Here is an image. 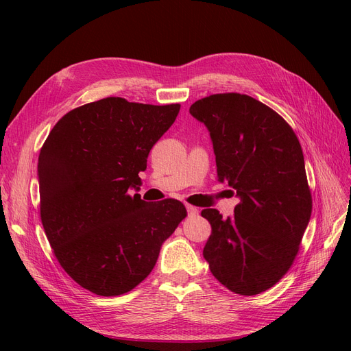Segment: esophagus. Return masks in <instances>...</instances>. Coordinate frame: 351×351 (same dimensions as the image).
I'll return each mask as SVG.
<instances>
[{"label": "esophagus", "instance_id": "obj_1", "mask_svg": "<svg viewBox=\"0 0 351 351\" xmlns=\"http://www.w3.org/2000/svg\"><path fill=\"white\" fill-rule=\"evenodd\" d=\"M186 210H188V215L189 216H196L199 213V209L192 206V205H186Z\"/></svg>", "mask_w": 351, "mask_h": 351}]
</instances>
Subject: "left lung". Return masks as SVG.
Returning a JSON list of instances; mask_svg holds the SVG:
<instances>
[{
    "instance_id": "left-lung-1",
    "label": "left lung",
    "mask_w": 351,
    "mask_h": 351,
    "mask_svg": "<svg viewBox=\"0 0 351 351\" xmlns=\"http://www.w3.org/2000/svg\"><path fill=\"white\" fill-rule=\"evenodd\" d=\"M189 112L210 132L219 180L241 199L226 219L202 210L212 226L204 257L230 291L259 294L287 273L310 220L300 142L278 112L249 95L215 94Z\"/></svg>"
}]
</instances>
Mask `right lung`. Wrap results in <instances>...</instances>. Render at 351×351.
I'll return each mask as SVG.
<instances>
[{"label": "right lung", "instance_id": "obj_1", "mask_svg": "<svg viewBox=\"0 0 351 351\" xmlns=\"http://www.w3.org/2000/svg\"><path fill=\"white\" fill-rule=\"evenodd\" d=\"M179 109L104 98L69 110L41 147L47 239L62 269L98 296H121L145 280L162 243L188 215L179 200L149 205L129 195Z\"/></svg>", "mask_w": 351, "mask_h": 351}]
</instances>
